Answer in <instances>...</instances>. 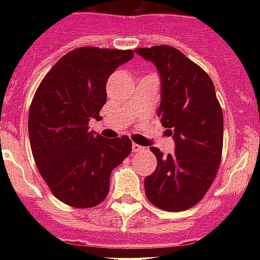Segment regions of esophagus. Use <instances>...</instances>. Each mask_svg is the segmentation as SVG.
I'll return each instance as SVG.
<instances>
[{
  "label": "esophagus",
  "mask_w": 260,
  "mask_h": 260,
  "mask_svg": "<svg viewBox=\"0 0 260 260\" xmlns=\"http://www.w3.org/2000/svg\"><path fill=\"white\" fill-rule=\"evenodd\" d=\"M143 150H144V147L139 146V144H136V143H134V144H132V151H134V152H140V151H143Z\"/></svg>",
  "instance_id": "obj_1"
}]
</instances>
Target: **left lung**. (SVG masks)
Masks as SVG:
<instances>
[{
	"label": "left lung",
	"mask_w": 260,
	"mask_h": 260,
	"mask_svg": "<svg viewBox=\"0 0 260 260\" xmlns=\"http://www.w3.org/2000/svg\"><path fill=\"white\" fill-rule=\"evenodd\" d=\"M162 81L160 122L173 135L174 154L151 147L158 166L144 179L151 204L167 212L190 209L213 183L222 154L224 118L214 85L201 67L171 46L135 50Z\"/></svg>",
	"instance_id": "obj_1"
}]
</instances>
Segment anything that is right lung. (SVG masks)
I'll use <instances>...</instances> for the list:
<instances>
[{"label":"right lung","mask_w":260,"mask_h":260,"mask_svg":"<svg viewBox=\"0 0 260 260\" xmlns=\"http://www.w3.org/2000/svg\"><path fill=\"white\" fill-rule=\"evenodd\" d=\"M134 51L81 47L59 59L39 85L28 116L35 163L55 197L93 208L109 193L112 170L131 154L128 136L104 139L89 131L101 118L106 82Z\"/></svg>","instance_id":"right-lung-1"}]
</instances>
